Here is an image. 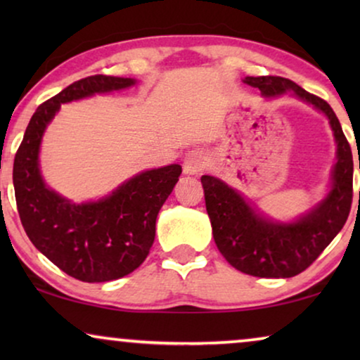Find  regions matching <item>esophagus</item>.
Listing matches in <instances>:
<instances>
[{
    "mask_svg": "<svg viewBox=\"0 0 360 360\" xmlns=\"http://www.w3.org/2000/svg\"><path fill=\"white\" fill-rule=\"evenodd\" d=\"M206 152L201 149H191L186 152L184 159V174L186 175H198L206 167Z\"/></svg>",
    "mask_w": 360,
    "mask_h": 360,
    "instance_id": "1",
    "label": "esophagus"
}]
</instances>
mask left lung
Returning <instances> with one entry per match:
<instances>
[{
  "mask_svg": "<svg viewBox=\"0 0 360 360\" xmlns=\"http://www.w3.org/2000/svg\"><path fill=\"white\" fill-rule=\"evenodd\" d=\"M244 83L259 88L264 96L293 91L295 96L328 116L338 144L331 191L309 213L288 224L274 223L255 213L238 191L219 179L201 176L213 238L224 259L234 269L254 277H295L319 257L346 224L352 205V150L333 108L319 96L283 77H245Z\"/></svg>",
  "mask_w": 360,
  "mask_h": 360,
  "instance_id": "left-lung-1",
  "label": "left lung"
}]
</instances>
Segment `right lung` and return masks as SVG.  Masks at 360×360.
I'll return each instance as SVG.
<instances>
[{
    "mask_svg": "<svg viewBox=\"0 0 360 360\" xmlns=\"http://www.w3.org/2000/svg\"><path fill=\"white\" fill-rule=\"evenodd\" d=\"M134 83V78L91 75L68 85L37 108L14 157V195L27 238L52 264L82 282L121 278L144 262L155 239L157 214L179 181L181 167L146 170L106 198L77 205L44 184L39 147L62 103Z\"/></svg>",
    "mask_w": 360,
    "mask_h": 360,
    "instance_id": "add662e5",
    "label": "right lung"
}]
</instances>
